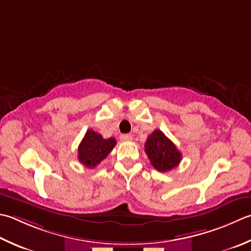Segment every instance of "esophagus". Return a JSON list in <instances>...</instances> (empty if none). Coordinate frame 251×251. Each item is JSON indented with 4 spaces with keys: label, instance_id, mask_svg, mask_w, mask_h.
I'll list each match as a JSON object with an SVG mask.
<instances>
[{
    "label": "esophagus",
    "instance_id": "esophagus-1",
    "mask_svg": "<svg viewBox=\"0 0 251 251\" xmlns=\"http://www.w3.org/2000/svg\"><path fill=\"white\" fill-rule=\"evenodd\" d=\"M121 140L122 141H131L132 140V137L131 135H128V134H125V135H121Z\"/></svg>",
    "mask_w": 251,
    "mask_h": 251
}]
</instances>
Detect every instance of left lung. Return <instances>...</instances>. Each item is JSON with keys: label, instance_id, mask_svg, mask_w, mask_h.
<instances>
[{"label": "left lung", "instance_id": "1", "mask_svg": "<svg viewBox=\"0 0 251 251\" xmlns=\"http://www.w3.org/2000/svg\"><path fill=\"white\" fill-rule=\"evenodd\" d=\"M145 151L151 164L159 172L173 170L181 160L179 150L160 129H155L147 138Z\"/></svg>", "mask_w": 251, "mask_h": 251}]
</instances>
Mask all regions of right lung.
Wrapping results in <instances>:
<instances>
[{"label": "right lung", "instance_id": "add662e5", "mask_svg": "<svg viewBox=\"0 0 251 251\" xmlns=\"http://www.w3.org/2000/svg\"><path fill=\"white\" fill-rule=\"evenodd\" d=\"M116 145L114 138L104 139L92 129H88L79 147H78V160L87 168L93 169L104 160Z\"/></svg>", "mask_w": 251, "mask_h": 251}]
</instances>
